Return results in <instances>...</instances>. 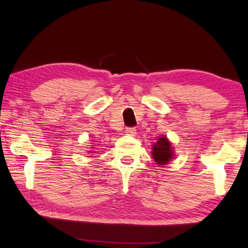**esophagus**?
I'll list each match as a JSON object with an SVG mask.
<instances>
[{
  "instance_id": "esophagus-1",
  "label": "esophagus",
  "mask_w": 248,
  "mask_h": 248,
  "mask_svg": "<svg viewBox=\"0 0 248 248\" xmlns=\"http://www.w3.org/2000/svg\"><path fill=\"white\" fill-rule=\"evenodd\" d=\"M125 133H127L128 136H134V134L137 133V129L134 127H128L125 128Z\"/></svg>"
}]
</instances>
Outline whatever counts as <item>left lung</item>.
Instances as JSON below:
<instances>
[{
    "mask_svg": "<svg viewBox=\"0 0 248 248\" xmlns=\"http://www.w3.org/2000/svg\"><path fill=\"white\" fill-rule=\"evenodd\" d=\"M152 150L154 161L156 162L158 165L166 164V163L170 161V158L173 157V151H171L170 143V141L167 140L166 137L159 138L156 143L154 144Z\"/></svg>",
    "mask_w": 248,
    "mask_h": 248,
    "instance_id": "1",
    "label": "left lung"
}]
</instances>
